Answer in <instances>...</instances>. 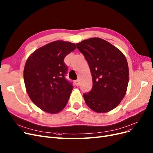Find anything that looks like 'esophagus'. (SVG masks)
<instances>
[{
	"label": "esophagus",
	"instance_id": "esophagus-1",
	"mask_svg": "<svg viewBox=\"0 0 153 153\" xmlns=\"http://www.w3.org/2000/svg\"><path fill=\"white\" fill-rule=\"evenodd\" d=\"M75 84L76 85V86H79V84H80V81H79V79H77V80H76V81H75Z\"/></svg>",
	"mask_w": 153,
	"mask_h": 153
}]
</instances>
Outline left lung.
I'll use <instances>...</instances> for the list:
<instances>
[{
  "label": "left lung",
  "mask_w": 153,
  "mask_h": 153,
  "mask_svg": "<svg viewBox=\"0 0 153 153\" xmlns=\"http://www.w3.org/2000/svg\"><path fill=\"white\" fill-rule=\"evenodd\" d=\"M76 45L88 61L92 76V89L83 95L86 105L99 114L114 110L127 92L129 71L126 56L100 38L84 39Z\"/></svg>",
  "instance_id": "left-lung-1"
}]
</instances>
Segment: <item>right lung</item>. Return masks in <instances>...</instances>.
I'll use <instances>...</instances> for the list:
<instances>
[{"instance_id":"right-lung-1","label":"right lung","mask_w":153,"mask_h":153,"mask_svg":"<svg viewBox=\"0 0 153 153\" xmlns=\"http://www.w3.org/2000/svg\"><path fill=\"white\" fill-rule=\"evenodd\" d=\"M76 48L69 42H52L34 51L26 62V92L32 102L48 114H58L67 104L73 86L65 78L64 59Z\"/></svg>"}]
</instances>
